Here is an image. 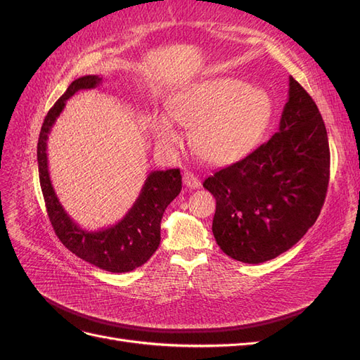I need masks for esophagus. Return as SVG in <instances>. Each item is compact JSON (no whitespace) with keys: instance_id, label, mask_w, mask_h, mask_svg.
Listing matches in <instances>:
<instances>
[{"instance_id":"obj_1","label":"esophagus","mask_w":360,"mask_h":360,"mask_svg":"<svg viewBox=\"0 0 360 360\" xmlns=\"http://www.w3.org/2000/svg\"><path fill=\"white\" fill-rule=\"evenodd\" d=\"M183 183H184V186L189 188V189H197V188L201 186L200 179H198L197 176H195L193 172H184Z\"/></svg>"}]
</instances>
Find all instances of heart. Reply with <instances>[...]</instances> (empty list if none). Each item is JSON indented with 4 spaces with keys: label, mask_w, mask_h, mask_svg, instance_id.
Wrapping results in <instances>:
<instances>
[{
    "label": "heart",
    "mask_w": 360,
    "mask_h": 360,
    "mask_svg": "<svg viewBox=\"0 0 360 360\" xmlns=\"http://www.w3.org/2000/svg\"><path fill=\"white\" fill-rule=\"evenodd\" d=\"M167 112L173 122L191 129V146L201 159L230 163L258 146L270 124L274 103L263 89L231 76H216L169 97ZM170 120L162 114L150 120L151 132L162 144L180 139Z\"/></svg>",
    "instance_id": "heart-1"
}]
</instances>
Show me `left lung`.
Returning <instances> with one entry per match:
<instances>
[{
    "mask_svg": "<svg viewBox=\"0 0 360 360\" xmlns=\"http://www.w3.org/2000/svg\"><path fill=\"white\" fill-rule=\"evenodd\" d=\"M329 176L330 150L321 114L290 76L279 132L202 183L216 198V243L248 264L276 258L317 221Z\"/></svg>",
    "mask_w": 360,
    "mask_h": 360,
    "instance_id": "8db88e82",
    "label": "left lung"
}]
</instances>
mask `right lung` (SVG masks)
Listing matches in <instances>:
<instances>
[{
  "label": "right lung",
  "instance_id": "obj_1",
  "mask_svg": "<svg viewBox=\"0 0 360 360\" xmlns=\"http://www.w3.org/2000/svg\"><path fill=\"white\" fill-rule=\"evenodd\" d=\"M101 82L102 78L97 75L75 79L49 110L37 143L39 179L49 221L61 243L86 263L112 274H124L143 266L156 252L160 243L162 216L168 204L181 191V174L179 168L150 172L132 209L112 226L99 231H86L70 219L51 183L46 155L48 135L66 106V101L79 90L96 89Z\"/></svg>",
  "mask_w": 360,
  "mask_h": 360
}]
</instances>
